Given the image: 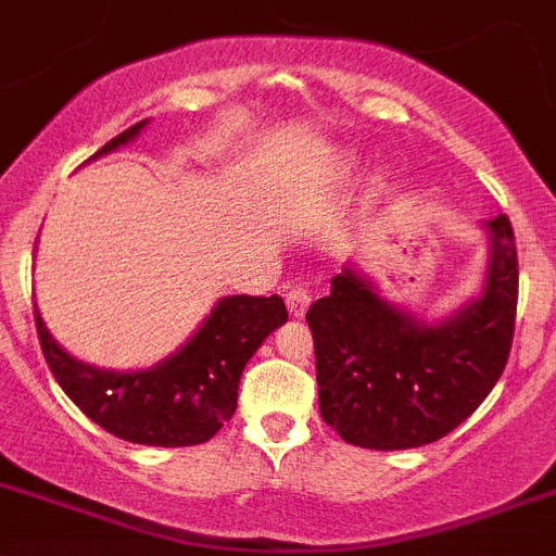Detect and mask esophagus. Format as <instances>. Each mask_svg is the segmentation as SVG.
I'll return each mask as SVG.
<instances>
[{
	"label": "esophagus",
	"mask_w": 556,
	"mask_h": 556,
	"mask_svg": "<svg viewBox=\"0 0 556 556\" xmlns=\"http://www.w3.org/2000/svg\"><path fill=\"white\" fill-rule=\"evenodd\" d=\"M287 305L294 316H303L311 305V289L308 287H292L287 292Z\"/></svg>",
	"instance_id": "1"
}]
</instances>
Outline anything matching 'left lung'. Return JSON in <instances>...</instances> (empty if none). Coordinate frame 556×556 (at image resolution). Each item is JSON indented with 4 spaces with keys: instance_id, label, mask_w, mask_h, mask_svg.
<instances>
[{
    "instance_id": "obj_1",
    "label": "left lung",
    "mask_w": 556,
    "mask_h": 556,
    "mask_svg": "<svg viewBox=\"0 0 556 556\" xmlns=\"http://www.w3.org/2000/svg\"><path fill=\"white\" fill-rule=\"evenodd\" d=\"M489 231L483 298L442 325H417L352 269L308 308L321 420L349 445L404 451L442 440L502 377L516 330L519 256L507 215L489 220Z\"/></svg>"
}]
</instances>
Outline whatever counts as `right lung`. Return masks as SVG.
Returning <instances> with one entry per match:
<instances>
[{
	"label": "right lung",
	"instance_id": "add662e5",
	"mask_svg": "<svg viewBox=\"0 0 556 556\" xmlns=\"http://www.w3.org/2000/svg\"><path fill=\"white\" fill-rule=\"evenodd\" d=\"M144 125L147 119L130 125L100 147L98 155L136 139ZM287 316L278 294L224 298L202 330L174 357L136 374L98 371L73 361L49 336L37 308L35 327L51 374L89 420L136 445L190 447L213 440L220 426L231 420L242 368Z\"/></svg>",
	"mask_w": 556,
	"mask_h": 556
}]
</instances>
